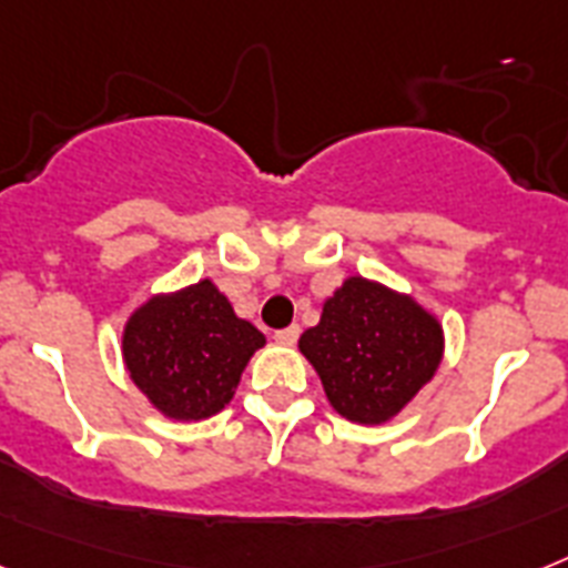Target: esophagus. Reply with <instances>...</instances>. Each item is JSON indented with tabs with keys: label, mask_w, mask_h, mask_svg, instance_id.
Returning <instances> with one entry per match:
<instances>
[{
	"label": "esophagus",
	"mask_w": 568,
	"mask_h": 568,
	"mask_svg": "<svg viewBox=\"0 0 568 568\" xmlns=\"http://www.w3.org/2000/svg\"><path fill=\"white\" fill-rule=\"evenodd\" d=\"M300 337V326H288V328H280L274 335V341L280 343V346H294Z\"/></svg>",
	"instance_id": "34e87169"
}]
</instances>
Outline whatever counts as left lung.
<instances>
[{"label":"left lung","mask_w":568,"mask_h":568,"mask_svg":"<svg viewBox=\"0 0 568 568\" xmlns=\"http://www.w3.org/2000/svg\"><path fill=\"white\" fill-rule=\"evenodd\" d=\"M300 352L343 418L384 424L436 375L445 332L409 294L349 276L323 303L321 323L303 332Z\"/></svg>","instance_id":"8db88e82"}]
</instances>
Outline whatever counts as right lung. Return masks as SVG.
Returning <instances> with one entry per match:
<instances>
[{"label":"right lung","mask_w":568,"mask_h":568,"mask_svg":"<svg viewBox=\"0 0 568 568\" xmlns=\"http://www.w3.org/2000/svg\"><path fill=\"white\" fill-rule=\"evenodd\" d=\"M265 335L236 317L211 280L155 294L123 326V364L150 404L175 422L216 416L231 404Z\"/></svg>","instance_id":"1"}]
</instances>
